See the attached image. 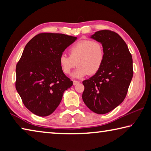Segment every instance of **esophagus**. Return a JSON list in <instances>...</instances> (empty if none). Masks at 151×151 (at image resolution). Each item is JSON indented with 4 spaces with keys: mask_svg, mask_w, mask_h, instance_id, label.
Listing matches in <instances>:
<instances>
[{
    "mask_svg": "<svg viewBox=\"0 0 151 151\" xmlns=\"http://www.w3.org/2000/svg\"><path fill=\"white\" fill-rule=\"evenodd\" d=\"M73 85H77V84L80 83V82L78 81H73Z\"/></svg>",
    "mask_w": 151,
    "mask_h": 151,
    "instance_id": "obj_1",
    "label": "esophagus"
}]
</instances>
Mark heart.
Instances as JSON below:
<instances>
[{
  "label": "heart",
  "instance_id": "1",
  "mask_svg": "<svg viewBox=\"0 0 151 151\" xmlns=\"http://www.w3.org/2000/svg\"><path fill=\"white\" fill-rule=\"evenodd\" d=\"M68 53L70 57L61 55L58 63L65 74H69L77 64L78 66L72 73L73 77L76 78L96 73L101 68L104 58L101 43L91 40H83L75 43L70 47Z\"/></svg>",
  "mask_w": 151,
  "mask_h": 151
}]
</instances>
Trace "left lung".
<instances>
[{"label":"left lung","mask_w":151,"mask_h":151,"mask_svg":"<svg viewBox=\"0 0 151 151\" xmlns=\"http://www.w3.org/2000/svg\"><path fill=\"white\" fill-rule=\"evenodd\" d=\"M101 42L104 52L98 72L83 82V100L96 114H106L115 109L126 97L132 76V58L126 42L113 31L103 30L91 35Z\"/></svg>","instance_id":"left-lung-1"}]
</instances>
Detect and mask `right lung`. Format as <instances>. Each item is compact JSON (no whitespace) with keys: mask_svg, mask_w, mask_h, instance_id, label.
I'll return each mask as SVG.
<instances>
[{"mask_svg":"<svg viewBox=\"0 0 151 151\" xmlns=\"http://www.w3.org/2000/svg\"><path fill=\"white\" fill-rule=\"evenodd\" d=\"M77 38L40 33L27 43L16 68V89L24 106L47 116L59 105L64 92L73 85L61 70L58 58Z\"/></svg>","mask_w":151,"mask_h":151,"instance_id":"1","label":"right lung"}]
</instances>
